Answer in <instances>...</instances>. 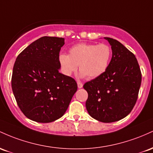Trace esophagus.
Here are the masks:
<instances>
[{
    "instance_id": "esophagus-1",
    "label": "esophagus",
    "mask_w": 153,
    "mask_h": 153,
    "mask_svg": "<svg viewBox=\"0 0 153 153\" xmlns=\"http://www.w3.org/2000/svg\"><path fill=\"white\" fill-rule=\"evenodd\" d=\"M77 85H78V88H82L83 87V84L80 81H77Z\"/></svg>"
}]
</instances>
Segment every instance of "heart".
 I'll return each instance as SVG.
<instances>
[{
	"mask_svg": "<svg viewBox=\"0 0 153 153\" xmlns=\"http://www.w3.org/2000/svg\"><path fill=\"white\" fill-rule=\"evenodd\" d=\"M111 56L112 51L108 45L82 42L70 48L68 55L60 54L58 61L66 75H71L79 66L82 76L93 79L107 70Z\"/></svg>",
	"mask_w": 153,
	"mask_h": 153,
	"instance_id": "1",
	"label": "heart"
}]
</instances>
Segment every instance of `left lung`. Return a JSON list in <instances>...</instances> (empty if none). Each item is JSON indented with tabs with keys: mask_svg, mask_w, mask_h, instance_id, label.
I'll use <instances>...</instances> for the list:
<instances>
[{
	"mask_svg": "<svg viewBox=\"0 0 153 153\" xmlns=\"http://www.w3.org/2000/svg\"><path fill=\"white\" fill-rule=\"evenodd\" d=\"M112 49V58L107 70L84 85L88 93L86 108L97 121H119L133 109L138 97L142 73L136 57L116 39L104 37Z\"/></svg>",
	"mask_w": 153,
	"mask_h": 153,
	"instance_id": "8db88e82",
	"label": "left lung"
}]
</instances>
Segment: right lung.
I'll list each match as a JSON object with an SVG mask.
<instances>
[{"mask_svg": "<svg viewBox=\"0 0 153 153\" xmlns=\"http://www.w3.org/2000/svg\"><path fill=\"white\" fill-rule=\"evenodd\" d=\"M64 38L45 36L17 56L11 87L22 112L32 121L50 123L61 118L77 90L74 79L60 73L58 57Z\"/></svg>", "mask_w": 153, "mask_h": 153, "instance_id": "right-lung-1", "label": "right lung"}]
</instances>
